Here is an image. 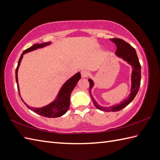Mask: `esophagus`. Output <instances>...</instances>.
I'll return each mask as SVG.
<instances>
[{"instance_id":"obj_1","label":"esophagus","mask_w":160,"mask_h":160,"mask_svg":"<svg viewBox=\"0 0 160 160\" xmlns=\"http://www.w3.org/2000/svg\"><path fill=\"white\" fill-rule=\"evenodd\" d=\"M89 75V73L87 70H82L81 71V76L82 78H87Z\"/></svg>"}]
</instances>
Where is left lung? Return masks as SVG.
Instances as JSON below:
<instances>
[{
    "instance_id": "left-lung-1",
    "label": "left lung",
    "mask_w": 160,
    "mask_h": 160,
    "mask_svg": "<svg viewBox=\"0 0 160 160\" xmlns=\"http://www.w3.org/2000/svg\"><path fill=\"white\" fill-rule=\"evenodd\" d=\"M117 46L116 54L118 57L121 58L122 60L129 63L132 67V86L130 89V93L128 95V98L125 99L123 102H121L119 104L114 105L110 107H103L99 106L97 102L92 98L91 95V89L94 86V82L92 80L88 79V82L90 83V87H89V93H90L91 98L92 102H93L95 107L100 110L105 111V112H117L124 108L127 106L129 103L132 102V100L135 98L139 90L140 80H141V66L139 62V60L137 56L136 50L131 45L124 40L114 38L110 39Z\"/></svg>"
}]
</instances>
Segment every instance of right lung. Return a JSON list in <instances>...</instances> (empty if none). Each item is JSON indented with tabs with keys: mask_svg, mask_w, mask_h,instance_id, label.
<instances>
[{
	"mask_svg": "<svg viewBox=\"0 0 160 160\" xmlns=\"http://www.w3.org/2000/svg\"><path fill=\"white\" fill-rule=\"evenodd\" d=\"M51 42H46V43H38V44H34L32 46L28 48V49L25 50L23 52H22L21 57L18 61V64L17 66V68L16 69V83L18 85V90L20 94V88L19 85H18V69H19V66L20 65V62L22 61V59L23 58V55L26 53L29 52L33 50H35L38 48H43L46 46H49ZM81 74L80 72H78L75 75L73 76L72 78L67 80L64 84L62 85L60 91H59L57 98H56L52 102H51L49 104L43 106L42 108H32L29 106L26 103L23 99H22L20 94V96L22 101L25 103V105L28 107V108L31 110L33 112L38 114L39 115H42L45 117H49V118H56L62 116L65 114L67 111L68 110L69 105H70V96L73 88H75L76 85L77 84L78 82L80 79Z\"/></svg>",
	"mask_w": 160,
	"mask_h": 160,
	"instance_id": "1",
	"label": "right lung"
}]
</instances>
